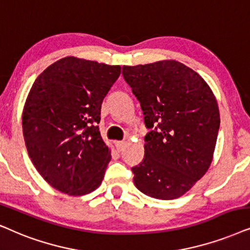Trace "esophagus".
<instances>
[{
  "label": "esophagus",
  "mask_w": 250,
  "mask_h": 250,
  "mask_svg": "<svg viewBox=\"0 0 250 250\" xmlns=\"http://www.w3.org/2000/svg\"><path fill=\"white\" fill-rule=\"evenodd\" d=\"M124 145H125V141H116L115 142V146H116V148H117L118 151L122 150L123 147H124Z\"/></svg>",
  "instance_id": "esophagus-1"
}]
</instances>
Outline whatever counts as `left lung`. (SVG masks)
Instances as JSON below:
<instances>
[{
  "label": "left lung",
  "mask_w": 250,
  "mask_h": 250,
  "mask_svg": "<svg viewBox=\"0 0 250 250\" xmlns=\"http://www.w3.org/2000/svg\"><path fill=\"white\" fill-rule=\"evenodd\" d=\"M140 102L146 127L145 157L132 167L146 195L172 200L207 172L219 131L215 95L195 71L176 61L123 66Z\"/></svg>",
  "instance_id": "left-lung-1"
}]
</instances>
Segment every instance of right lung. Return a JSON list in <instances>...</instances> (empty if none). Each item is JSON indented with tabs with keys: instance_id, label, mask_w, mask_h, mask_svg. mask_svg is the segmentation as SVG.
<instances>
[{
	"instance_id": "1",
	"label": "right lung",
	"mask_w": 250,
	"mask_h": 250,
	"mask_svg": "<svg viewBox=\"0 0 250 250\" xmlns=\"http://www.w3.org/2000/svg\"><path fill=\"white\" fill-rule=\"evenodd\" d=\"M121 66L64 57L39 76L26 99L22 134L32 163L60 192L95 190L111 158L97 124Z\"/></svg>"
}]
</instances>
